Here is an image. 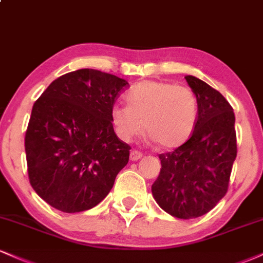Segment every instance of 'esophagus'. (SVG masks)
Wrapping results in <instances>:
<instances>
[{"label": "esophagus", "mask_w": 263, "mask_h": 263, "mask_svg": "<svg viewBox=\"0 0 263 263\" xmlns=\"http://www.w3.org/2000/svg\"><path fill=\"white\" fill-rule=\"evenodd\" d=\"M142 153L140 152V151H131V153H129V159H131L132 162L135 161H138V159L142 158Z\"/></svg>", "instance_id": "34e87169"}]
</instances>
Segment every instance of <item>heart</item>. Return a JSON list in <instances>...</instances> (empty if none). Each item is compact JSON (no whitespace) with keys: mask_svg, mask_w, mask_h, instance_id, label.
Masks as SVG:
<instances>
[{"mask_svg":"<svg viewBox=\"0 0 263 263\" xmlns=\"http://www.w3.org/2000/svg\"><path fill=\"white\" fill-rule=\"evenodd\" d=\"M127 106L115 105L111 122L122 141H131L143 129L162 148L182 146L194 132L199 116L197 95L186 86L143 80L126 93Z\"/></svg>","mask_w":263,"mask_h":263,"instance_id":"obj_1","label":"heart"}]
</instances>
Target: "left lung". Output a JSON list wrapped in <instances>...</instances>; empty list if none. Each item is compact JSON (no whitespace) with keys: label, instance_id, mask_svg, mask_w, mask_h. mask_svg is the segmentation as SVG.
Segmentation results:
<instances>
[{"label":"left lung","instance_id":"8db88e82","mask_svg":"<svg viewBox=\"0 0 263 263\" xmlns=\"http://www.w3.org/2000/svg\"><path fill=\"white\" fill-rule=\"evenodd\" d=\"M186 83L197 95L194 132L173 152L159 155L161 172L152 185L157 204L178 219H195L225 197L236 158L235 115L218 90L193 75Z\"/></svg>","mask_w":263,"mask_h":263}]
</instances>
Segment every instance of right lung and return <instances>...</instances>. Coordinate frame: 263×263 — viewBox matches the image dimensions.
Wrapping results in <instances>:
<instances>
[{
  "instance_id": "1",
  "label": "right lung",
  "mask_w": 263,
  "mask_h": 263,
  "mask_svg": "<svg viewBox=\"0 0 263 263\" xmlns=\"http://www.w3.org/2000/svg\"><path fill=\"white\" fill-rule=\"evenodd\" d=\"M129 85L116 75L79 69L58 78L34 102L26 132L28 177L35 193L63 213L96 206L127 164L111 108Z\"/></svg>"
}]
</instances>
